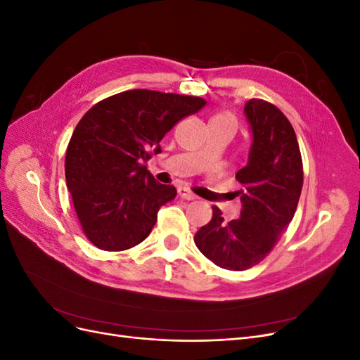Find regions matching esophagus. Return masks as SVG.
Returning a JSON list of instances; mask_svg holds the SVG:
<instances>
[{
  "label": "esophagus",
  "mask_w": 360,
  "mask_h": 360,
  "mask_svg": "<svg viewBox=\"0 0 360 360\" xmlns=\"http://www.w3.org/2000/svg\"><path fill=\"white\" fill-rule=\"evenodd\" d=\"M179 195L180 197L183 198V200H195L197 197H195V195L191 192V191H188L186 188H179Z\"/></svg>",
  "instance_id": "obj_1"
}]
</instances>
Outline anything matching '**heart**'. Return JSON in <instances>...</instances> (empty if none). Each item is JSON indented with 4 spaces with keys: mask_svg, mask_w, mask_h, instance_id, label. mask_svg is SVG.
Segmentation results:
<instances>
[{
    "mask_svg": "<svg viewBox=\"0 0 360 360\" xmlns=\"http://www.w3.org/2000/svg\"><path fill=\"white\" fill-rule=\"evenodd\" d=\"M213 120H214V122H226V123L236 126V122H234V118L231 115H217Z\"/></svg>",
    "mask_w": 360,
    "mask_h": 360,
    "instance_id": "obj_1",
    "label": "heart"
}]
</instances>
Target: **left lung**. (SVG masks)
<instances>
[{
	"label": "left lung",
	"mask_w": 360,
	"mask_h": 360,
	"mask_svg": "<svg viewBox=\"0 0 360 360\" xmlns=\"http://www.w3.org/2000/svg\"><path fill=\"white\" fill-rule=\"evenodd\" d=\"M252 132L246 167L236 172L242 189L238 219L224 221L213 207L212 221L193 240L202 255L228 270L258 264L291 222L303 184L302 156L296 132L275 105L250 99L243 110Z\"/></svg>",
	"instance_id": "1"
}]
</instances>
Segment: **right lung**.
<instances>
[{
	"label": "right lung",
	"instance_id": "obj_1",
	"mask_svg": "<svg viewBox=\"0 0 360 360\" xmlns=\"http://www.w3.org/2000/svg\"><path fill=\"white\" fill-rule=\"evenodd\" d=\"M201 97L129 90L96 103L76 126L66 151V183L89 240L124 250L153 230L158 212L176 198L147 171L151 153L179 120L200 111Z\"/></svg>",
	"mask_w": 360,
	"mask_h": 360
}]
</instances>
